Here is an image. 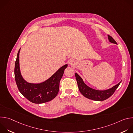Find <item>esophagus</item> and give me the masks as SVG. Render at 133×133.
Wrapping results in <instances>:
<instances>
[{"label":"esophagus","mask_w":133,"mask_h":133,"mask_svg":"<svg viewBox=\"0 0 133 133\" xmlns=\"http://www.w3.org/2000/svg\"><path fill=\"white\" fill-rule=\"evenodd\" d=\"M69 65L71 66H75L76 65V62L74 59H70L69 61Z\"/></svg>","instance_id":"obj_1"}]
</instances>
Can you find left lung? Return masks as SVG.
<instances>
[{
  "instance_id": "left-lung-1",
  "label": "left lung",
  "mask_w": 133,
  "mask_h": 133,
  "mask_svg": "<svg viewBox=\"0 0 133 133\" xmlns=\"http://www.w3.org/2000/svg\"><path fill=\"white\" fill-rule=\"evenodd\" d=\"M108 39L110 43L117 44L115 41L109 35H108ZM75 77L77 82L78 89L83 95L87 98L96 101H103L110 97L122 82L110 88L101 90L92 88L87 86L84 83L82 78L76 72H75Z\"/></svg>"
}]
</instances>
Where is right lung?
Segmentation results:
<instances>
[{
	"label": "right lung",
	"instance_id": "right-lung-1",
	"mask_svg": "<svg viewBox=\"0 0 133 133\" xmlns=\"http://www.w3.org/2000/svg\"><path fill=\"white\" fill-rule=\"evenodd\" d=\"M19 50L15 66V78L18 88L23 95L30 102L35 104H42L52 100L59 91V82L68 66L66 64L61 67L50 77L39 83L27 82L23 77L19 65Z\"/></svg>",
	"mask_w": 133,
	"mask_h": 133
}]
</instances>
